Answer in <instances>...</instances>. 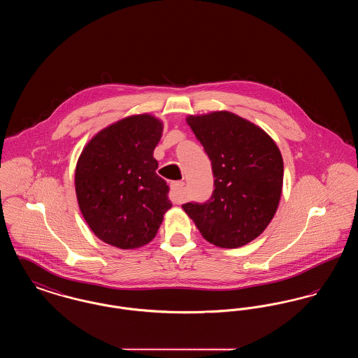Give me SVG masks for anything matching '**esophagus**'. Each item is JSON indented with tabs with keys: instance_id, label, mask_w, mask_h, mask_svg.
Returning a JSON list of instances; mask_svg holds the SVG:
<instances>
[{
	"instance_id": "1",
	"label": "esophagus",
	"mask_w": 358,
	"mask_h": 358,
	"mask_svg": "<svg viewBox=\"0 0 358 358\" xmlns=\"http://www.w3.org/2000/svg\"><path fill=\"white\" fill-rule=\"evenodd\" d=\"M184 181H173L171 184V200L173 203H181L182 201V190H184Z\"/></svg>"
}]
</instances>
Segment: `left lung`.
Returning <instances> with one entry per match:
<instances>
[{"instance_id":"left-lung-1","label":"left lung","mask_w":358,"mask_h":358,"mask_svg":"<svg viewBox=\"0 0 358 358\" xmlns=\"http://www.w3.org/2000/svg\"><path fill=\"white\" fill-rule=\"evenodd\" d=\"M215 178L205 203L182 205L200 234L222 248L257 238L273 220L283 185V159L271 136L238 115L219 111L189 117Z\"/></svg>"}]
</instances>
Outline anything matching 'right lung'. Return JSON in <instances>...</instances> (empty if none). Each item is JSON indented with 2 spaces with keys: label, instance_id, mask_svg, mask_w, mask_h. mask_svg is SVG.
<instances>
[{
  "label": "right lung",
  "instance_id": "obj_1",
  "mask_svg": "<svg viewBox=\"0 0 358 358\" xmlns=\"http://www.w3.org/2000/svg\"><path fill=\"white\" fill-rule=\"evenodd\" d=\"M162 123L142 114L120 120L94 136L79 157L75 189L88 227L122 250L148 244L171 206L169 187L155 171L153 152Z\"/></svg>",
  "mask_w": 358,
  "mask_h": 358
}]
</instances>
